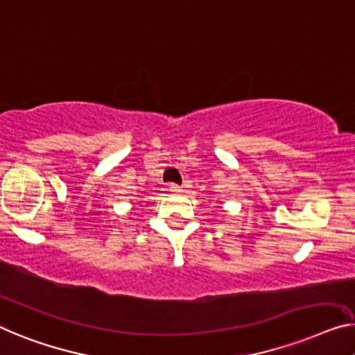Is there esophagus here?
<instances>
[{"label":"esophagus","mask_w":355,"mask_h":355,"mask_svg":"<svg viewBox=\"0 0 355 355\" xmlns=\"http://www.w3.org/2000/svg\"><path fill=\"white\" fill-rule=\"evenodd\" d=\"M168 191L175 194V193H180V191H182V188H180L177 183H171V184H168Z\"/></svg>","instance_id":"34e87169"}]
</instances>
